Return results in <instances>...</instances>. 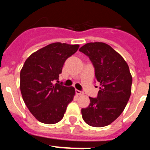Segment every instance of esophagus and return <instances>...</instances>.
Returning <instances> with one entry per match:
<instances>
[{
  "label": "esophagus",
  "instance_id": "34e87169",
  "mask_svg": "<svg viewBox=\"0 0 150 150\" xmlns=\"http://www.w3.org/2000/svg\"><path fill=\"white\" fill-rule=\"evenodd\" d=\"M76 94L77 95H83L84 93H83V91H79V90H78V89H76Z\"/></svg>",
  "mask_w": 150,
  "mask_h": 150
}]
</instances>
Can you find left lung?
I'll list each match as a JSON object with an SVG mask.
<instances>
[{
	"label": "left lung",
	"instance_id": "obj_1",
	"mask_svg": "<svg viewBox=\"0 0 150 150\" xmlns=\"http://www.w3.org/2000/svg\"><path fill=\"white\" fill-rule=\"evenodd\" d=\"M79 51L89 57L100 83L97 98L89 97L90 104L81 110L85 122L92 127H104L121 115L132 93V76L122 55L105 43L83 46Z\"/></svg>",
	"mask_w": 150,
	"mask_h": 150
}]
</instances>
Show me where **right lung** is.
<instances>
[{"instance_id":"right-lung-1","label":"right lung","mask_w":150,"mask_h":150,"mask_svg":"<svg viewBox=\"0 0 150 150\" xmlns=\"http://www.w3.org/2000/svg\"><path fill=\"white\" fill-rule=\"evenodd\" d=\"M79 45L54 43L34 52L26 59L20 71V90L25 104L36 120L55 124L62 120L75 88L54 81L59 79L67 58Z\"/></svg>"}]
</instances>
